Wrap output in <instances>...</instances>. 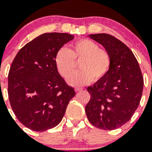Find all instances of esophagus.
I'll return each mask as SVG.
<instances>
[{
    "label": "esophagus",
    "instance_id": "34e87169",
    "mask_svg": "<svg viewBox=\"0 0 152 152\" xmlns=\"http://www.w3.org/2000/svg\"><path fill=\"white\" fill-rule=\"evenodd\" d=\"M82 88H75V91H76V92L80 91H82Z\"/></svg>",
    "mask_w": 152,
    "mask_h": 152
}]
</instances>
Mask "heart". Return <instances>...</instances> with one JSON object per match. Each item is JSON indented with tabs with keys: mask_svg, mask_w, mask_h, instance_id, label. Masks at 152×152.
Returning <instances> with one entry per match:
<instances>
[{
	"mask_svg": "<svg viewBox=\"0 0 152 152\" xmlns=\"http://www.w3.org/2000/svg\"><path fill=\"white\" fill-rule=\"evenodd\" d=\"M81 70L73 74L68 82L73 86H82L104 78L111 67L110 53L100 48L96 42L81 39L70 45V49L62 48L57 52L55 64L58 73L67 79L76 69V61H80Z\"/></svg>",
	"mask_w": 152,
	"mask_h": 152,
	"instance_id": "1",
	"label": "heart"
}]
</instances>
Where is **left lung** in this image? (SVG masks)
Listing matches in <instances>:
<instances>
[{
    "instance_id": "obj_1",
    "label": "left lung",
    "mask_w": 152,
    "mask_h": 152,
    "mask_svg": "<svg viewBox=\"0 0 152 152\" xmlns=\"http://www.w3.org/2000/svg\"><path fill=\"white\" fill-rule=\"evenodd\" d=\"M110 53L111 67L107 74L87 88L91 99L85 106L90 123L103 130H114L129 122L138 107L143 77L132 51L109 34L89 35Z\"/></svg>"
}]
</instances>
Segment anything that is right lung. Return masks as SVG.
<instances>
[{
  "label": "right lung",
  "instance_id": "add662e5",
  "mask_svg": "<svg viewBox=\"0 0 152 152\" xmlns=\"http://www.w3.org/2000/svg\"><path fill=\"white\" fill-rule=\"evenodd\" d=\"M72 39L68 33L42 34L24 45L10 66V104L19 122L31 130L45 132L56 126L76 95L55 64L57 52Z\"/></svg>",
  "mask_w": 152,
  "mask_h": 152
}]
</instances>
